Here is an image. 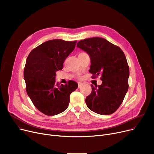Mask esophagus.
<instances>
[{
  "label": "esophagus",
  "instance_id": "34e87169",
  "mask_svg": "<svg viewBox=\"0 0 154 154\" xmlns=\"http://www.w3.org/2000/svg\"><path fill=\"white\" fill-rule=\"evenodd\" d=\"M82 85H83L82 83L79 82V83H78V88H80V87H81L82 86Z\"/></svg>",
  "mask_w": 154,
  "mask_h": 154
}]
</instances>
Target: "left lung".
<instances>
[{
  "instance_id": "left-lung-1",
  "label": "left lung",
  "mask_w": 154,
  "mask_h": 154,
  "mask_svg": "<svg viewBox=\"0 0 154 154\" xmlns=\"http://www.w3.org/2000/svg\"><path fill=\"white\" fill-rule=\"evenodd\" d=\"M77 47L90 55L92 78L99 75L102 84L91 85L85 99L88 108L100 115L115 112L122 103L128 88L129 67L124 52L106 39L93 37L80 40Z\"/></svg>"
}]
</instances>
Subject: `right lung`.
<instances>
[{
    "label": "right lung",
    "mask_w": 154,
    "mask_h": 154,
    "mask_svg": "<svg viewBox=\"0 0 154 154\" xmlns=\"http://www.w3.org/2000/svg\"><path fill=\"white\" fill-rule=\"evenodd\" d=\"M77 41L54 39L40 44L29 54L23 70L27 95L34 106L46 116H55L66 110L70 94L78 84L69 80L66 85L55 83L56 72L74 51Z\"/></svg>",
    "instance_id": "add662e5"
}]
</instances>
